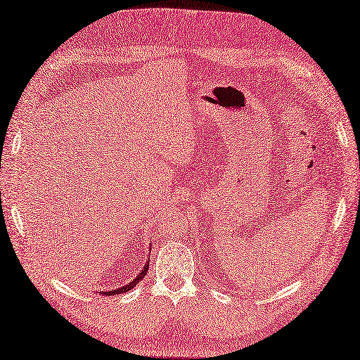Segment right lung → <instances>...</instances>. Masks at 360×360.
Returning a JSON list of instances; mask_svg holds the SVG:
<instances>
[{
	"mask_svg": "<svg viewBox=\"0 0 360 360\" xmlns=\"http://www.w3.org/2000/svg\"><path fill=\"white\" fill-rule=\"evenodd\" d=\"M147 271H148V262H147V264L143 266V269L136 275V278L131 281V283H128V285H125V286H120V288H116V289H112V290H108V292H102V294H106V295H114V294H122V292H128L129 289H133L137 283H139L145 275H147Z\"/></svg>",
	"mask_w": 360,
	"mask_h": 360,
	"instance_id": "add662e5",
	"label": "right lung"
}]
</instances>
